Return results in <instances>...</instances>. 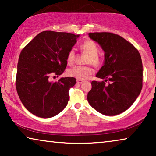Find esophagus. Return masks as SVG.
<instances>
[{
    "label": "esophagus",
    "mask_w": 156,
    "mask_h": 156,
    "mask_svg": "<svg viewBox=\"0 0 156 156\" xmlns=\"http://www.w3.org/2000/svg\"><path fill=\"white\" fill-rule=\"evenodd\" d=\"M76 82H77L78 84H82V83L84 82V81L81 80H76Z\"/></svg>",
    "instance_id": "obj_1"
}]
</instances>
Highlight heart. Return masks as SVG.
Returning <instances> with one entry per match:
<instances>
[{
    "mask_svg": "<svg viewBox=\"0 0 156 156\" xmlns=\"http://www.w3.org/2000/svg\"><path fill=\"white\" fill-rule=\"evenodd\" d=\"M81 50L82 52L88 55L86 59V64H91L94 67H99L102 63V59L99 56V48L97 44L94 41L91 40H87L81 44ZM76 54L74 49H71L67 52L66 60L69 65H72L74 62ZM93 73V69L89 66H76L69 69L67 74L72 77L76 78L77 80H84L89 77V76Z\"/></svg>",
    "mask_w": 156,
    "mask_h": 156,
    "instance_id": "1",
    "label": "heart"
}]
</instances>
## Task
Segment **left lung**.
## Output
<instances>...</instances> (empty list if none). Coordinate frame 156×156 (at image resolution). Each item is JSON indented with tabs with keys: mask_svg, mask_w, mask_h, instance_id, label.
Returning a JSON list of instances; mask_svg holds the SVG:
<instances>
[{
	"mask_svg": "<svg viewBox=\"0 0 156 156\" xmlns=\"http://www.w3.org/2000/svg\"><path fill=\"white\" fill-rule=\"evenodd\" d=\"M89 37L104 51V64L91 82L87 100L104 115L115 116L127 110L139 96L143 87V65L137 49L120 35L90 33ZM110 81L108 85L105 82Z\"/></svg>",
	"mask_w": 156,
	"mask_h": 156,
	"instance_id": "8db88e82",
	"label": "left lung"
}]
</instances>
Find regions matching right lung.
<instances>
[{
	"instance_id": "add662e5",
	"label": "right lung",
	"mask_w": 156,
	"mask_h": 156,
	"mask_svg": "<svg viewBox=\"0 0 156 156\" xmlns=\"http://www.w3.org/2000/svg\"><path fill=\"white\" fill-rule=\"evenodd\" d=\"M80 35L43 31L36 35L19 56L16 87L21 102L30 112L41 118L56 116L66 107L69 89L76 84L74 77L58 76L67 67V52Z\"/></svg>"
}]
</instances>
